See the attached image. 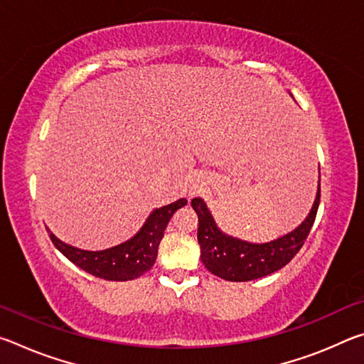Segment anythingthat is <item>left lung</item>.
<instances>
[{"instance_id": "1", "label": "left lung", "mask_w": 364, "mask_h": 364, "mask_svg": "<svg viewBox=\"0 0 364 364\" xmlns=\"http://www.w3.org/2000/svg\"><path fill=\"white\" fill-rule=\"evenodd\" d=\"M321 188L318 184L315 204L301 225L286 236L264 244H252L242 239L228 236L215 223L210 210L200 197L191 200L199 217L197 241L200 245V260L212 274L221 279L242 282L268 276L292 260L301 249L315 223Z\"/></svg>"}]
</instances>
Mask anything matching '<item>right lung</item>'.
I'll use <instances>...</instances> for the list:
<instances>
[{
	"mask_svg": "<svg viewBox=\"0 0 364 364\" xmlns=\"http://www.w3.org/2000/svg\"><path fill=\"white\" fill-rule=\"evenodd\" d=\"M186 204V199H178L168 205L156 208L132 239L106 250L93 252L72 247L58 239L49 230L48 232L60 254L65 255L78 268L85 269L86 273L107 281H130L152 268L165 228L178 208Z\"/></svg>",
	"mask_w": 364,
	"mask_h": 364,
	"instance_id": "obj_1",
	"label": "right lung"
}]
</instances>
